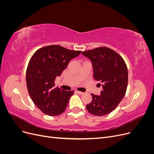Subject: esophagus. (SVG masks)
<instances>
[{
  "label": "esophagus",
  "mask_w": 154,
  "mask_h": 154,
  "mask_svg": "<svg viewBox=\"0 0 154 154\" xmlns=\"http://www.w3.org/2000/svg\"><path fill=\"white\" fill-rule=\"evenodd\" d=\"M76 92L77 93V94H83V92H80V91H76Z\"/></svg>",
  "instance_id": "34e87169"
}]
</instances>
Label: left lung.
<instances>
[{"instance_id": "8db88e82", "label": "left lung", "mask_w": 154, "mask_h": 154, "mask_svg": "<svg viewBox=\"0 0 154 154\" xmlns=\"http://www.w3.org/2000/svg\"><path fill=\"white\" fill-rule=\"evenodd\" d=\"M89 59L94 78L102 87L100 95L92 94V100L86 105L88 112L101 116L112 112L123 100L128 83V70L122 57L106 47L83 51Z\"/></svg>"}]
</instances>
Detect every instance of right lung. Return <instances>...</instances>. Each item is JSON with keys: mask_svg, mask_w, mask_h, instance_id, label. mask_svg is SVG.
I'll return each instance as SVG.
<instances>
[{"mask_svg": "<svg viewBox=\"0 0 154 154\" xmlns=\"http://www.w3.org/2000/svg\"><path fill=\"white\" fill-rule=\"evenodd\" d=\"M60 45L42 48L32 55L26 71L27 90L35 105L50 116L62 114L74 91L54 87V80L66 69L70 60L81 53Z\"/></svg>", "mask_w": 154, "mask_h": 154, "instance_id": "obj_1", "label": "right lung"}]
</instances>
